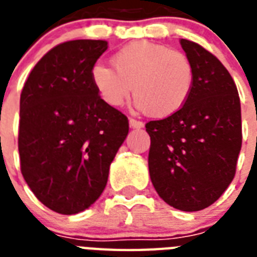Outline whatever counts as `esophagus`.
<instances>
[{
  "label": "esophagus",
  "instance_id": "34e87169",
  "mask_svg": "<svg viewBox=\"0 0 257 257\" xmlns=\"http://www.w3.org/2000/svg\"><path fill=\"white\" fill-rule=\"evenodd\" d=\"M129 126H131V128H133V129L144 128V122L135 120V118H129Z\"/></svg>",
  "mask_w": 257,
  "mask_h": 257
}]
</instances>
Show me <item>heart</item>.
Wrapping results in <instances>:
<instances>
[{
  "label": "heart",
  "mask_w": 257,
  "mask_h": 257,
  "mask_svg": "<svg viewBox=\"0 0 257 257\" xmlns=\"http://www.w3.org/2000/svg\"><path fill=\"white\" fill-rule=\"evenodd\" d=\"M112 66L96 64L92 82L112 108H120L135 93V105L149 116L165 118L187 104L195 84V68L181 52L149 41H133L112 58Z\"/></svg>",
  "instance_id": "heart-1"
}]
</instances>
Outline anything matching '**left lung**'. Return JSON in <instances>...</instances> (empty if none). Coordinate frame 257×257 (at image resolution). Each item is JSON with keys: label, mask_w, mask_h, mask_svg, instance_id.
Instances as JSON below:
<instances>
[{"label": "left lung", "mask_w": 257, "mask_h": 257, "mask_svg": "<svg viewBox=\"0 0 257 257\" xmlns=\"http://www.w3.org/2000/svg\"><path fill=\"white\" fill-rule=\"evenodd\" d=\"M195 68L193 90L183 109L145 125L148 165L156 192L171 207L201 211L235 177L241 149L237 88L225 66L189 40L180 41Z\"/></svg>", "instance_id": "8db88e82"}]
</instances>
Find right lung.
Listing matches in <instances>:
<instances>
[{
    "mask_svg": "<svg viewBox=\"0 0 257 257\" xmlns=\"http://www.w3.org/2000/svg\"><path fill=\"white\" fill-rule=\"evenodd\" d=\"M104 40H74L50 49L30 72L20 98L21 172L52 211L74 215L101 196L129 124L105 104L92 68Z\"/></svg>",
    "mask_w": 257,
    "mask_h": 257,
    "instance_id": "obj_1",
    "label": "right lung"
}]
</instances>
